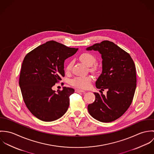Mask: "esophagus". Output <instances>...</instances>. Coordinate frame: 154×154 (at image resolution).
Masks as SVG:
<instances>
[{
    "label": "esophagus",
    "instance_id": "34e87169",
    "mask_svg": "<svg viewBox=\"0 0 154 154\" xmlns=\"http://www.w3.org/2000/svg\"><path fill=\"white\" fill-rule=\"evenodd\" d=\"M75 92H84V91L81 90V89H75Z\"/></svg>",
    "mask_w": 154,
    "mask_h": 154
}]
</instances>
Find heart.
Returning <instances> with one entry per match:
<instances>
[{
    "instance_id": "heart-1",
    "label": "heart",
    "mask_w": 154,
    "mask_h": 154,
    "mask_svg": "<svg viewBox=\"0 0 154 154\" xmlns=\"http://www.w3.org/2000/svg\"><path fill=\"white\" fill-rule=\"evenodd\" d=\"M79 59L88 66H92L96 62V58L92 54L85 52L79 56ZM73 65V61H70L66 66V71L69 72ZM92 78L91 76H78L73 78L70 81L71 85L76 88L86 89L89 88Z\"/></svg>"
}]
</instances>
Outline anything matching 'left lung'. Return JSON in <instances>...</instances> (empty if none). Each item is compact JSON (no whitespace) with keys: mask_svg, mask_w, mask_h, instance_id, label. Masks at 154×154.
<instances>
[{"mask_svg":"<svg viewBox=\"0 0 154 154\" xmlns=\"http://www.w3.org/2000/svg\"><path fill=\"white\" fill-rule=\"evenodd\" d=\"M87 50L101 53L103 71L95 85L102 91L108 89L106 95L94 93L95 100L88 105V112L100 122H111L120 117L132 104L136 87L134 63L128 53L108 40L94 44Z\"/></svg>","mask_w":154,"mask_h":154,"instance_id":"1","label":"left lung"}]
</instances>
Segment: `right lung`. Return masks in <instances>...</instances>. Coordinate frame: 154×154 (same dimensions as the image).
Listing matches in <instances>:
<instances>
[{
    "label": "right lung",
    "instance_id": "obj_1",
    "mask_svg": "<svg viewBox=\"0 0 154 154\" xmlns=\"http://www.w3.org/2000/svg\"><path fill=\"white\" fill-rule=\"evenodd\" d=\"M78 50L50 41L25 56L19 84L26 107L37 119L51 122L60 118L67 111L69 97L75 90L63 87L56 92L51 88L65 76V60Z\"/></svg>",
    "mask_w": 154,
    "mask_h": 154
}]
</instances>
